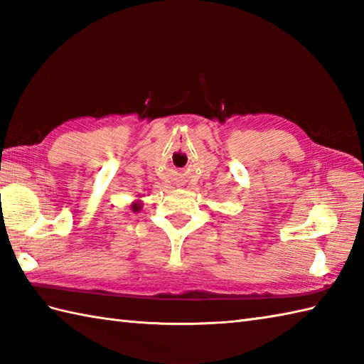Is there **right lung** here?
Here are the masks:
<instances>
[{"label":"right lung","instance_id":"add662e5","mask_svg":"<svg viewBox=\"0 0 364 364\" xmlns=\"http://www.w3.org/2000/svg\"><path fill=\"white\" fill-rule=\"evenodd\" d=\"M133 208H134V211H137L139 210V205H133Z\"/></svg>","mask_w":364,"mask_h":364}]
</instances>
